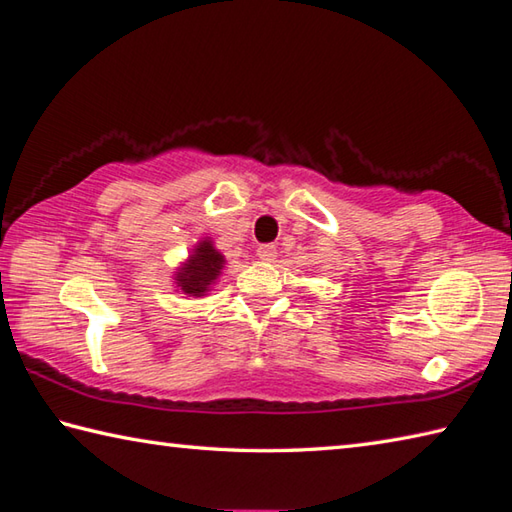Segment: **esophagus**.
<instances>
[{
    "mask_svg": "<svg viewBox=\"0 0 512 512\" xmlns=\"http://www.w3.org/2000/svg\"><path fill=\"white\" fill-rule=\"evenodd\" d=\"M257 257L264 259V262H273L277 257V248L273 244H262L257 248Z\"/></svg>",
    "mask_w": 512,
    "mask_h": 512,
    "instance_id": "34e87169",
    "label": "esophagus"
}]
</instances>
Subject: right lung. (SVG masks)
<instances>
[{
    "label": "right lung",
    "mask_w": 512,
    "mask_h": 512,
    "mask_svg": "<svg viewBox=\"0 0 512 512\" xmlns=\"http://www.w3.org/2000/svg\"><path fill=\"white\" fill-rule=\"evenodd\" d=\"M221 264H224V257L217 253L212 241H201V244L194 248V255L188 264L181 268L179 277H176V284L181 286V291L188 295H201L208 291V286L217 280L221 271Z\"/></svg>",
    "instance_id": "obj_1"
}]
</instances>
